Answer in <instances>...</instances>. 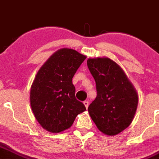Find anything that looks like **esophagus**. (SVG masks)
I'll return each mask as SVG.
<instances>
[{"label": "esophagus", "instance_id": "34e87169", "mask_svg": "<svg viewBox=\"0 0 159 159\" xmlns=\"http://www.w3.org/2000/svg\"><path fill=\"white\" fill-rule=\"evenodd\" d=\"M83 104H84L85 107H86V108H88V106H89V102H88V101H84V102H83Z\"/></svg>", "mask_w": 159, "mask_h": 159}]
</instances>
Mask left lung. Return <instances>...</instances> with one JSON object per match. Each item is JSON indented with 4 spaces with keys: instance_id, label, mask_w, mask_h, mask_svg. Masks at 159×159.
Masks as SVG:
<instances>
[{
    "instance_id": "left-lung-1",
    "label": "left lung",
    "mask_w": 159,
    "mask_h": 159,
    "mask_svg": "<svg viewBox=\"0 0 159 159\" xmlns=\"http://www.w3.org/2000/svg\"><path fill=\"white\" fill-rule=\"evenodd\" d=\"M87 66L97 90L89 114L101 132L108 136L120 134L134 120L137 93L120 66L108 57L89 58Z\"/></svg>"
}]
</instances>
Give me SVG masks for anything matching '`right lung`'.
Listing matches in <instances>:
<instances>
[{
	"mask_svg": "<svg viewBox=\"0 0 159 159\" xmlns=\"http://www.w3.org/2000/svg\"><path fill=\"white\" fill-rule=\"evenodd\" d=\"M86 57L76 51L61 48L39 69L30 90V105L44 129L60 133L72 126L86 107L75 97L72 79Z\"/></svg>",
	"mask_w": 159,
	"mask_h": 159,
	"instance_id": "right-lung-1",
	"label": "right lung"
}]
</instances>
